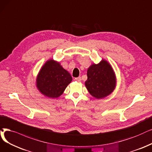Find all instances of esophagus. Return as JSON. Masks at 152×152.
Returning <instances> with one entry per match:
<instances>
[{
  "instance_id": "34e87169",
  "label": "esophagus",
  "mask_w": 152,
  "mask_h": 152,
  "mask_svg": "<svg viewBox=\"0 0 152 152\" xmlns=\"http://www.w3.org/2000/svg\"><path fill=\"white\" fill-rule=\"evenodd\" d=\"M74 80H75V81H77V82H80V81H81V77H78L75 78Z\"/></svg>"
}]
</instances>
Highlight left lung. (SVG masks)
<instances>
[{"mask_svg": "<svg viewBox=\"0 0 152 152\" xmlns=\"http://www.w3.org/2000/svg\"><path fill=\"white\" fill-rule=\"evenodd\" d=\"M116 78L111 65L102 60L98 64H92L87 70L86 86L89 93L96 99H103L115 89Z\"/></svg>", "mask_w": 152, "mask_h": 152, "instance_id": "obj_1", "label": "left lung"}]
</instances>
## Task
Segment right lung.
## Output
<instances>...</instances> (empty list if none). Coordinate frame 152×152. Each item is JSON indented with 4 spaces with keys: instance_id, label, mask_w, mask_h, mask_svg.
<instances>
[{
    "instance_id": "obj_1",
    "label": "right lung",
    "mask_w": 152,
    "mask_h": 152,
    "mask_svg": "<svg viewBox=\"0 0 152 152\" xmlns=\"http://www.w3.org/2000/svg\"><path fill=\"white\" fill-rule=\"evenodd\" d=\"M72 80L70 74L58 62L49 60L39 73L37 87L44 95L49 98H57L63 94Z\"/></svg>"
}]
</instances>
